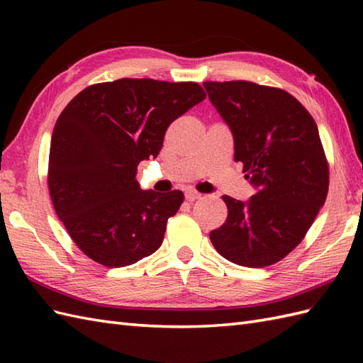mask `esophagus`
Instances as JSON below:
<instances>
[{
  "instance_id": "obj_1",
  "label": "esophagus",
  "mask_w": 363,
  "mask_h": 363,
  "mask_svg": "<svg viewBox=\"0 0 363 363\" xmlns=\"http://www.w3.org/2000/svg\"><path fill=\"white\" fill-rule=\"evenodd\" d=\"M203 198V195L199 194V191H196V190H187L186 191V199L187 201H196V199H201Z\"/></svg>"
}]
</instances>
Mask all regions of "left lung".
Instances as JSON below:
<instances>
[{
	"instance_id": "obj_1",
	"label": "left lung",
	"mask_w": 363,
	"mask_h": 363,
	"mask_svg": "<svg viewBox=\"0 0 363 363\" xmlns=\"http://www.w3.org/2000/svg\"><path fill=\"white\" fill-rule=\"evenodd\" d=\"M234 137V159L256 189L248 201L223 196L225 225L211 242L233 264L262 268L303 240L326 201L329 167L317 123L285 90L250 81L204 82Z\"/></svg>"
}]
</instances>
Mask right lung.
<instances>
[{
  "label": "right lung",
  "instance_id": "1",
  "mask_svg": "<svg viewBox=\"0 0 363 363\" xmlns=\"http://www.w3.org/2000/svg\"><path fill=\"white\" fill-rule=\"evenodd\" d=\"M206 98L196 82L118 79L94 84L59 115L48 187L78 248L104 267L133 265L164 240L181 190H142L137 165L157 157L165 130Z\"/></svg>",
  "mask_w": 363,
  "mask_h": 363
}]
</instances>
